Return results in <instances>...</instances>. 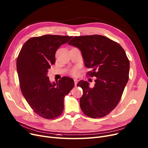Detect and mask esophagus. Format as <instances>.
<instances>
[{
    "label": "esophagus",
    "mask_w": 148,
    "mask_h": 148,
    "mask_svg": "<svg viewBox=\"0 0 148 148\" xmlns=\"http://www.w3.org/2000/svg\"><path fill=\"white\" fill-rule=\"evenodd\" d=\"M74 83H75V86H77V83H78V80L77 79H74Z\"/></svg>",
    "instance_id": "esophagus-1"
}]
</instances>
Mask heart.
<instances>
[{
	"label": "heart",
	"mask_w": 148,
	"mask_h": 148,
	"mask_svg": "<svg viewBox=\"0 0 148 148\" xmlns=\"http://www.w3.org/2000/svg\"><path fill=\"white\" fill-rule=\"evenodd\" d=\"M70 74H71L72 75H76L78 74V71H77V68H74L72 70H71V71H70Z\"/></svg>",
	"instance_id": "1"
}]
</instances>
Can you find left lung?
Masks as SVG:
<instances>
[{
	"mask_svg": "<svg viewBox=\"0 0 148 148\" xmlns=\"http://www.w3.org/2000/svg\"><path fill=\"white\" fill-rule=\"evenodd\" d=\"M69 45L78 48L88 72L96 77L94 87L86 81L77 86L83 89L80 106L84 114L99 118L109 114L119 103L129 79L130 62L120 44L99 35L75 36Z\"/></svg>",
	"mask_w": 148,
	"mask_h": 148,
	"instance_id": "1",
	"label": "left lung"
}]
</instances>
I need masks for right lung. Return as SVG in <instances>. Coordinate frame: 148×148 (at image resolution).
Segmentation results:
<instances>
[{"instance_id":"add662e5","label":"right lung","mask_w":148,"mask_h":148,"mask_svg":"<svg viewBox=\"0 0 148 148\" xmlns=\"http://www.w3.org/2000/svg\"><path fill=\"white\" fill-rule=\"evenodd\" d=\"M73 36L45 35L31 38L24 44L17 59L20 86L26 101L39 116L53 119L64 110V99L74 82L64 77L58 82L51 83L48 69L56 62L59 47Z\"/></svg>"}]
</instances>
